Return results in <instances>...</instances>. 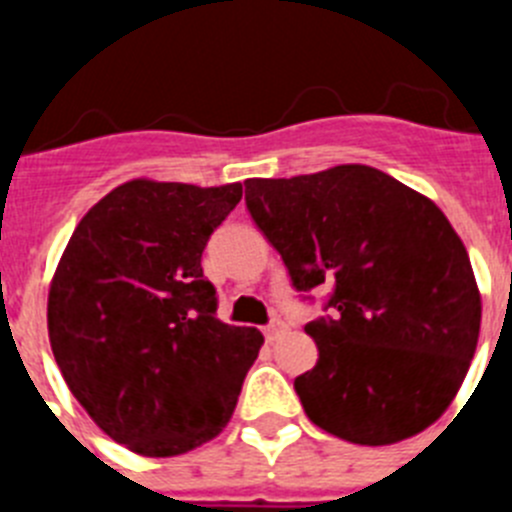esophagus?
I'll return each instance as SVG.
<instances>
[{"label": "esophagus", "mask_w": 512, "mask_h": 512, "mask_svg": "<svg viewBox=\"0 0 512 512\" xmlns=\"http://www.w3.org/2000/svg\"><path fill=\"white\" fill-rule=\"evenodd\" d=\"M284 333H287V325H284L282 320H271V323L264 328L266 341H277V338L284 336Z\"/></svg>", "instance_id": "34e87169"}]
</instances>
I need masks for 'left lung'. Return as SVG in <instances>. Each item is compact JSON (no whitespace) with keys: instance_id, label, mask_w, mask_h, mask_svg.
<instances>
[{"instance_id":"obj_1","label":"left lung","mask_w":512,"mask_h":512,"mask_svg":"<svg viewBox=\"0 0 512 512\" xmlns=\"http://www.w3.org/2000/svg\"><path fill=\"white\" fill-rule=\"evenodd\" d=\"M253 223L300 292L333 284L305 325L318 364L295 379L312 423L390 446L436 423L477 351L482 297L449 217L384 171L343 164L246 179Z\"/></svg>"}]
</instances>
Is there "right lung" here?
<instances>
[{
    "mask_svg": "<svg viewBox=\"0 0 512 512\" xmlns=\"http://www.w3.org/2000/svg\"><path fill=\"white\" fill-rule=\"evenodd\" d=\"M241 182L130 179L81 217L48 289V338L71 395L112 441L179 456L228 425L264 346L217 320L202 274Z\"/></svg>",
    "mask_w": 512,
    "mask_h": 512,
    "instance_id": "1",
    "label": "right lung"
}]
</instances>
